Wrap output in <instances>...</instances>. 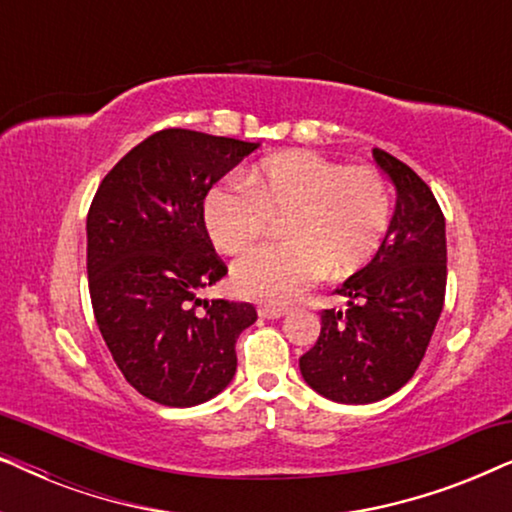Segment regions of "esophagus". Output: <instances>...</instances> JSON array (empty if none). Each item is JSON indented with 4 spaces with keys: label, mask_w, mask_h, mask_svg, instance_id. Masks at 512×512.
Segmentation results:
<instances>
[{
    "label": "esophagus",
    "mask_w": 512,
    "mask_h": 512,
    "mask_svg": "<svg viewBox=\"0 0 512 512\" xmlns=\"http://www.w3.org/2000/svg\"><path fill=\"white\" fill-rule=\"evenodd\" d=\"M289 312L286 310V307H258V317H263V319H282L284 314Z\"/></svg>",
    "instance_id": "34e87169"
}]
</instances>
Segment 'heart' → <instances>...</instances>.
Wrapping results in <instances>:
<instances>
[{"label":"heart","instance_id":"heart-1","mask_svg":"<svg viewBox=\"0 0 512 512\" xmlns=\"http://www.w3.org/2000/svg\"><path fill=\"white\" fill-rule=\"evenodd\" d=\"M270 216L284 242L249 251L230 279L244 298L284 305L321 277H347L373 261L391 221V188L373 165H342L312 151L261 160L249 177H226L202 205L207 235L223 254H240Z\"/></svg>","mask_w":512,"mask_h":512}]
</instances>
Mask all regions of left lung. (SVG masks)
Instances as JSON below:
<instances>
[{
	"label": "left lung",
	"mask_w": 512,
	"mask_h": 512,
	"mask_svg": "<svg viewBox=\"0 0 512 512\" xmlns=\"http://www.w3.org/2000/svg\"><path fill=\"white\" fill-rule=\"evenodd\" d=\"M396 188L382 247L338 293L347 310L321 312V333L300 375L328 401L366 405L415 375L438 324L447 282L445 216L431 188L401 160L373 149Z\"/></svg>",
	"instance_id": "8db88e82"
}]
</instances>
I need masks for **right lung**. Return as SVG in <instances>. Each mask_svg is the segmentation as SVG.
<instances>
[{
	"mask_svg": "<svg viewBox=\"0 0 512 512\" xmlns=\"http://www.w3.org/2000/svg\"><path fill=\"white\" fill-rule=\"evenodd\" d=\"M261 144L160 130L118 160L90 205L88 289L116 366L139 394L191 408L237 370L235 342L256 321L249 303L205 300L226 275L202 205L216 181Z\"/></svg>",
	"mask_w": 512,
	"mask_h": 512,
	"instance_id": "add662e5",
	"label": "right lung"
}]
</instances>
